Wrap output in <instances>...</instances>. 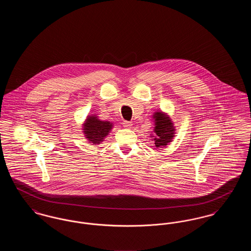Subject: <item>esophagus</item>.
Returning <instances> with one entry per match:
<instances>
[{
	"mask_svg": "<svg viewBox=\"0 0 251 251\" xmlns=\"http://www.w3.org/2000/svg\"><path fill=\"white\" fill-rule=\"evenodd\" d=\"M122 124H123V126H124V127H126V128H131V125H132V124H131V122H130V121H127V120H124Z\"/></svg>",
	"mask_w": 251,
	"mask_h": 251,
	"instance_id": "esophagus-1",
	"label": "esophagus"
}]
</instances>
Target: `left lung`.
I'll return each instance as SVG.
<instances>
[{
	"label": "left lung",
	"instance_id": "8db88e82",
	"mask_svg": "<svg viewBox=\"0 0 251 251\" xmlns=\"http://www.w3.org/2000/svg\"><path fill=\"white\" fill-rule=\"evenodd\" d=\"M155 118L156 148H164L167 144L171 142L174 137V126L171 120L161 112H157L154 115Z\"/></svg>",
	"mask_w": 251,
	"mask_h": 251
}]
</instances>
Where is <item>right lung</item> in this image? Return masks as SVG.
<instances>
[{
	"label": "right lung",
	"mask_w": 251,
	"mask_h": 251,
	"mask_svg": "<svg viewBox=\"0 0 251 251\" xmlns=\"http://www.w3.org/2000/svg\"><path fill=\"white\" fill-rule=\"evenodd\" d=\"M84 132L89 142L100 144L112 129V123L100 120L95 116L88 117L84 124Z\"/></svg>",
	"instance_id": "obj_1"
}]
</instances>
